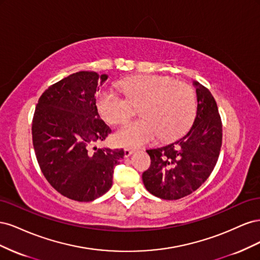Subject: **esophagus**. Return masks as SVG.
Wrapping results in <instances>:
<instances>
[{"label": "esophagus", "mask_w": 260, "mask_h": 260, "mask_svg": "<svg viewBox=\"0 0 260 260\" xmlns=\"http://www.w3.org/2000/svg\"><path fill=\"white\" fill-rule=\"evenodd\" d=\"M133 152V149H131V148H129V147H127V148H124V157H129Z\"/></svg>", "instance_id": "1"}]
</instances>
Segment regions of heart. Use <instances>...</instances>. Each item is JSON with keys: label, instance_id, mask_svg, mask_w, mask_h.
Listing matches in <instances>:
<instances>
[{"label": "heart", "instance_id": "heart-1", "mask_svg": "<svg viewBox=\"0 0 260 260\" xmlns=\"http://www.w3.org/2000/svg\"><path fill=\"white\" fill-rule=\"evenodd\" d=\"M124 96L104 89L96 96L98 111L108 123L129 119L140 107L142 119L122 124L116 142L122 146H140L159 137L171 141L191 127L198 111L195 91L183 81L158 75L130 77L120 83Z\"/></svg>", "mask_w": 260, "mask_h": 260}]
</instances>
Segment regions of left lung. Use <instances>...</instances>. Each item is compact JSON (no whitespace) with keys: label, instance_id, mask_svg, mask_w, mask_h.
<instances>
[{"label":"left lung","instance_id":"1","mask_svg":"<svg viewBox=\"0 0 260 260\" xmlns=\"http://www.w3.org/2000/svg\"><path fill=\"white\" fill-rule=\"evenodd\" d=\"M198 113L184 137L169 145L147 149L151 166L142 179L149 193L162 200H179L205 182L214 170L222 144V122L210 91L194 82Z\"/></svg>","mask_w":260,"mask_h":260}]
</instances>
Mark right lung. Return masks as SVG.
<instances>
[{"instance_id":"add662e5","label":"right lung","mask_w":260,"mask_h":260,"mask_svg":"<svg viewBox=\"0 0 260 260\" xmlns=\"http://www.w3.org/2000/svg\"><path fill=\"white\" fill-rule=\"evenodd\" d=\"M107 75L79 72L46 89L32 118V143L39 166L61 195L91 202L113 184L114 168L123 149L96 148L111 128L101 119L96 92Z\"/></svg>"}]
</instances>
